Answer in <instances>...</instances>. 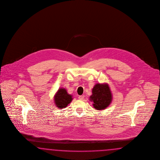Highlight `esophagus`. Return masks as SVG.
<instances>
[{
  "label": "esophagus",
  "mask_w": 160,
  "mask_h": 160,
  "mask_svg": "<svg viewBox=\"0 0 160 160\" xmlns=\"http://www.w3.org/2000/svg\"><path fill=\"white\" fill-rule=\"evenodd\" d=\"M84 95H80V96H78V99H79L80 100H83V99H84Z\"/></svg>",
  "instance_id": "1"
}]
</instances>
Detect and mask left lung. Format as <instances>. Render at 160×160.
Wrapping results in <instances>:
<instances>
[{
  "instance_id": "left-lung-1",
  "label": "left lung",
  "mask_w": 160,
  "mask_h": 160,
  "mask_svg": "<svg viewBox=\"0 0 160 160\" xmlns=\"http://www.w3.org/2000/svg\"><path fill=\"white\" fill-rule=\"evenodd\" d=\"M89 100L94 108L103 110L108 108L112 101V94L108 83H96L92 90Z\"/></svg>"
}]
</instances>
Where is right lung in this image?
<instances>
[{
    "label": "right lung",
    "instance_id": "obj_1",
    "mask_svg": "<svg viewBox=\"0 0 160 160\" xmlns=\"http://www.w3.org/2000/svg\"><path fill=\"white\" fill-rule=\"evenodd\" d=\"M72 95L69 94L65 88H59L53 96L54 104L58 108H66L72 101Z\"/></svg>",
    "mask_w": 160,
    "mask_h": 160
}]
</instances>
